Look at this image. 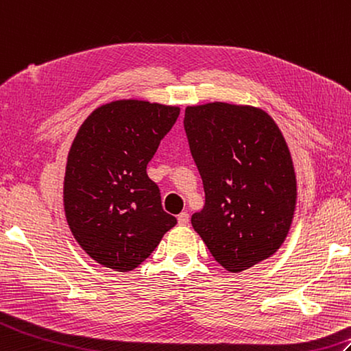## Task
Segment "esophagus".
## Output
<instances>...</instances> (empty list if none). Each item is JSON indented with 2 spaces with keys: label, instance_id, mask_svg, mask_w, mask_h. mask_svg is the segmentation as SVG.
<instances>
[{
  "label": "esophagus",
  "instance_id": "obj_1",
  "mask_svg": "<svg viewBox=\"0 0 351 351\" xmlns=\"http://www.w3.org/2000/svg\"><path fill=\"white\" fill-rule=\"evenodd\" d=\"M189 221H190L189 213H181L178 215V224L179 226H186V224H189Z\"/></svg>",
  "mask_w": 351,
  "mask_h": 351
}]
</instances>
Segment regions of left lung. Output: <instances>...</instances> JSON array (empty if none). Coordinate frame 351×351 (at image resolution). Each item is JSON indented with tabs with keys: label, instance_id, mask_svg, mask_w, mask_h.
<instances>
[{
	"label": "left lung",
	"instance_id": "left-lung-1",
	"mask_svg": "<svg viewBox=\"0 0 351 351\" xmlns=\"http://www.w3.org/2000/svg\"><path fill=\"white\" fill-rule=\"evenodd\" d=\"M184 128L203 181L194 230L217 262L241 272L275 254L296 208L287 143L262 109L208 103L185 109Z\"/></svg>",
	"mask_w": 351,
	"mask_h": 351
}]
</instances>
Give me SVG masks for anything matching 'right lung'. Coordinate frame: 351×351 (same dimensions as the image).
Listing matches in <instances>:
<instances>
[{
	"label": "right lung",
	"instance_id": "1",
	"mask_svg": "<svg viewBox=\"0 0 351 351\" xmlns=\"http://www.w3.org/2000/svg\"><path fill=\"white\" fill-rule=\"evenodd\" d=\"M179 117V108L118 100L89 115L73 141L64 178V210L75 239L97 263L133 271L176 218L161 206L146 166Z\"/></svg>",
	"mask_w": 351,
	"mask_h": 351
}]
</instances>
